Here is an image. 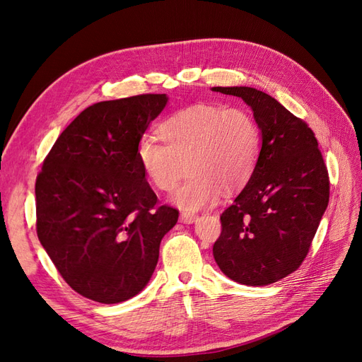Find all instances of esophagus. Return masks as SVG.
<instances>
[{
  "label": "esophagus",
  "mask_w": 362,
  "mask_h": 362,
  "mask_svg": "<svg viewBox=\"0 0 362 362\" xmlns=\"http://www.w3.org/2000/svg\"><path fill=\"white\" fill-rule=\"evenodd\" d=\"M180 221H181L182 223H187V225H190V223H193V222L198 221V214H193V213H182V214L180 216Z\"/></svg>",
  "instance_id": "34e87169"
}]
</instances>
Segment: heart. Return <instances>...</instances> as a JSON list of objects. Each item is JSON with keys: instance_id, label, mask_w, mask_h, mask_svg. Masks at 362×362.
Listing matches in <instances>:
<instances>
[{"instance_id": "1", "label": "heart", "mask_w": 362, "mask_h": 362, "mask_svg": "<svg viewBox=\"0 0 362 362\" xmlns=\"http://www.w3.org/2000/svg\"><path fill=\"white\" fill-rule=\"evenodd\" d=\"M164 145L141 137L137 158L149 181L158 190L170 192L185 172L190 175L172 194V202L184 211H198L217 202L223 192L245 187L254 173L261 131L243 108L194 105L160 125Z\"/></svg>"}]
</instances>
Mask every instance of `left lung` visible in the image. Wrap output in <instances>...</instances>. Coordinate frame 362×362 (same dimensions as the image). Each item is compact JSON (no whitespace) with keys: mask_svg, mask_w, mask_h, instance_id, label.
<instances>
[{"mask_svg":"<svg viewBox=\"0 0 362 362\" xmlns=\"http://www.w3.org/2000/svg\"><path fill=\"white\" fill-rule=\"evenodd\" d=\"M252 108L261 131L257 168L221 216L213 255L243 286H269L298 269L329 202V178L311 128L254 87H213Z\"/></svg>","mask_w":362,"mask_h":362,"instance_id":"8db88e82","label":"left lung"}]
</instances>
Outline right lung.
Listing matches in <instances>:
<instances>
[{
  "label": "right lung",
  "instance_id": "1",
  "mask_svg": "<svg viewBox=\"0 0 362 362\" xmlns=\"http://www.w3.org/2000/svg\"><path fill=\"white\" fill-rule=\"evenodd\" d=\"M137 95L87 107L59 136L36 180L37 237L71 288L119 303L146 287L161 238L178 222L157 196L137 145L166 107Z\"/></svg>",
  "mask_w": 362,
  "mask_h": 362
}]
</instances>
